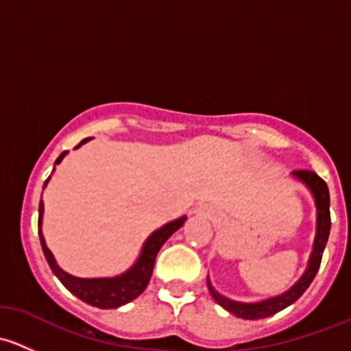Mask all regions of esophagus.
Segmentation results:
<instances>
[{
	"mask_svg": "<svg viewBox=\"0 0 351 351\" xmlns=\"http://www.w3.org/2000/svg\"><path fill=\"white\" fill-rule=\"evenodd\" d=\"M207 215H208V212H207Z\"/></svg>",
	"mask_w": 351,
	"mask_h": 351,
	"instance_id": "obj_1",
	"label": "esophagus"
}]
</instances>
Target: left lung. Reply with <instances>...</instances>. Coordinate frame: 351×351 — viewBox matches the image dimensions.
<instances>
[{
  "label": "left lung",
  "instance_id": "8db88e82",
  "mask_svg": "<svg viewBox=\"0 0 351 351\" xmlns=\"http://www.w3.org/2000/svg\"><path fill=\"white\" fill-rule=\"evenodd\" d=\"M292 176L309 189L313 193L314 204H316V238H314L313 253H311L309 261H307V268L302 274V277L295 282L289 290L280 295L270 297V299L260 300V302H238V300H231L228 297L221 295L217 290L212 287L207 278L208 292L214 297L215 302L236 317H243V319H263V317L274 316L278 311L285 309L290 304L295 302L300 295L307 290L311 282L316 277L317 270H319L321 258H323V251L326 247L329 229H331V217H329V190L326 182L321 176H317L314 171L309 169H297L292 171Z\"/></svg>",
  "mask_w": 351,
  "mask_h": 351
}]
</instances>
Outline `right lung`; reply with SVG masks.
I'll use <instances>...</instances> for the list:
<instances>
[{
	"label": "right lung",
	"instance_id": "obj_1",
	"mask_svg": "<svg viewBox=\"0 0 351 351\" xmlns=\"http://www.w3.org/2000/svg\"><path fill=\"white\" fill-rule=\"evenodd\" d=\"M88 139H83L76 146H81V144L88 143ZM67 154L64 151L58 159H56V165L62 161V158ZM49 176L44 183V189L47 186ZM42 215H44V202L40 200V205H38V238H40L42 251L45 254V260H47L49 267L54 271L56 277L61 280V284L69 290L71 293L81 299L83 302L90 304V306L100 307V309H115V307L123 306V304L130 302L136 297H139L141 293L146 290L147 284L151 280V275H153L154 268V260L158 251L161 250L162 244L166 243V239L173 234L175 231H178L180 228L185 222V215L180 219H175V221L168 222L162 228L156 229L153 234L146 239L143 250H141L139 258L136 260V263L129 268L127 271H123L122 275H117V277H108V278H80L74 277V275H69L67 271L62 270L54 260V254L51 253V250L45 244L44 234H42Z\"/></svg>",
	"mask_w": 351,
	"mask_h": 351
}]
</instances>
